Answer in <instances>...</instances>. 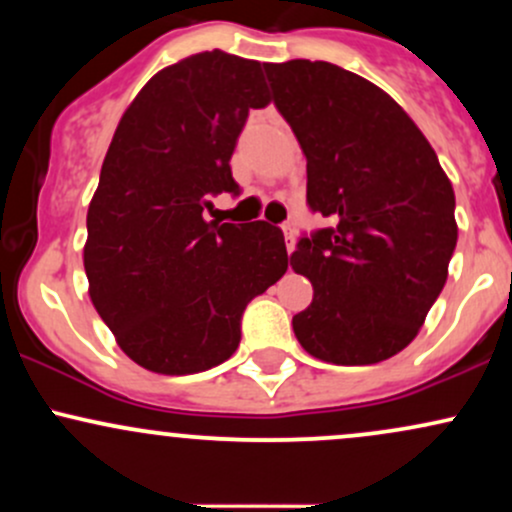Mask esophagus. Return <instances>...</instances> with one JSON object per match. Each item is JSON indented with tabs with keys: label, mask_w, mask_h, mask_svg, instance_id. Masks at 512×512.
<instances>
[{
	"label": "esophagus",
	"mask_w": 512,
	"mask_h": 512,
	"mask_svg": "<svg viewBox=\"0 0 512 512\" xmlns=\"http://www.w3.org/2000/svg\"><path fill=\"white\" fill-rule=\"evenodd\" d=\"M281 231H284L286 248H289V252H293V248H296V228H293L291 223H284V226H281Z\"/></svg>",
	"instance_id": "1"
}]
</instances>
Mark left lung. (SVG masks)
I'll return each instance as SVG.
<instances>
[{
    "mask_svg": "<svg viewBox=\"0 0 512 512\" xmlns=\"http://www.w3.org/2000/svg\"><path fill=\"white\" fill-rule=\"evenodd\" d=\"M264 72L308 158L310 209L332 219L289 257L313 284L293 332L325 363L385 361L419 334L448 279L452 182L402 105L363 76L310 60Z\"/></svg>",
    "mask_w": 512,
    "mask_h": 512,
    "instance_id": "8db88e82",
    "label": "left lung"
}]
</instances>
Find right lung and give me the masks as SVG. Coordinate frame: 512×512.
I'll return each mask as SVG.
<instances>
[{
  "label": "right lung",
  "instance_id": "1",
  "mask_svg": "<svg viewBox=\"0 0 512 512\" xmlns=\"http://www.w3.org/2000/svg\"><path fill=\"white\" fill-rule=\"evenodd\" d=\"M262 67L197 52L146 81L117 125L88 204V296L134 363L161 375L236 354L245 305L289 267L267 221L204 219L238 195L231 156L250 108L269 105Z\"/></svg>",
  "mask_w": 512,
  "mask_h": 512
}]
</instances>
